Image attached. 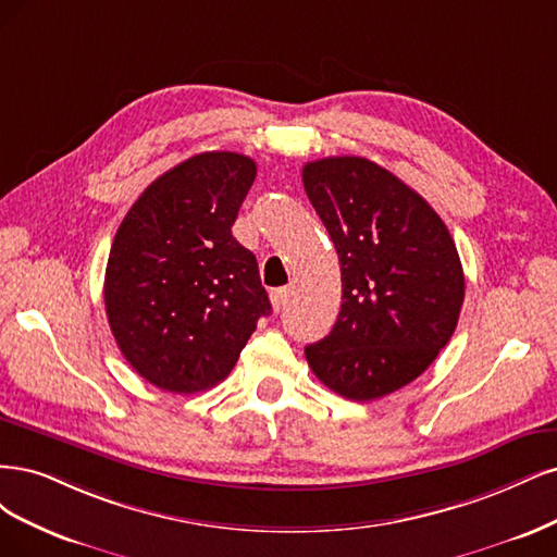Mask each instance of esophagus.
I'll use <instances>...</instances> for the list:
<instances>
[{
  "label": "esophagus",
  "mask_w": 557,
  "mask_h": 557,
  "mask_svg": "<svg viewBox=\"0 0 557 557\" xmlns=\"http://www.w3.org/2000/svg\"><path fill=\"white\" fill-rule=\"evenodd\" d=\"M286 286H280V289H273L271 292V302H273V308H275V312H280L282 308H284V302H286Z\"/></svg>",
  "instance_id": "34e87169"
}]
</instances>
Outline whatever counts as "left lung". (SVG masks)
<instances>
[{
    "instance_id": "left-lung-1",
    "label": "left lung",
    "mask_w": 557,
    "mask_h": 557,
    "mask_svg": "<svg viewBox=\"0 0 557 557\" xmlns=\"http://www.w3.org/2000/svg\"><path fill=\"white\" fill-rule=\"evenodd\" d=\"M302 185L343 275L335 326L305 358L343 398H384L414 382L456 331L465 298L456 243L421 194L366 157L308 161Z\"/></svg>"
}]
</instances>
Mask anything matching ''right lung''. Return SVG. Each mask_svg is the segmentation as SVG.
<instances>
[{
  "mask_svg": "<svg viewBox=\"0 0 557 557\" xmlns=\"http://www.w3.org/2000/svg\"><path fill=\"white\" fill-rule=\"evenodd\" d=\"M255 177L245 154H194L159 175L115 233L106 314L122 356L161 391L220 384L271 314L259 263L231 233Z\"/></svg>",
  "mask_w": 557,
  "mask_h": 557,
  "instance_id": "add662e5",
  "label": "right lung"
}]
</instances>
